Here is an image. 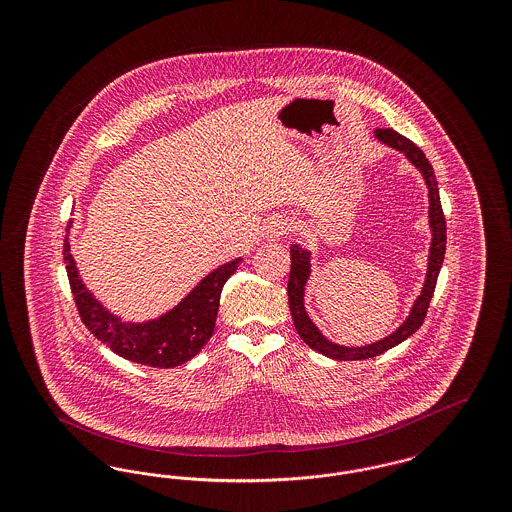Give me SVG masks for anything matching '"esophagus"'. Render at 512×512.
Returning <instances> with one entry per match:
<instances>
[{
  "label": "esophagus",
  "instance_id": "obj_1",
  "mask_svg": "<svg viewBox=\"0 0 512 512\" xmlns=\"http://www.w3.org/2000/svg\"><path fill=\"white\" fill-rule=\"evenodd\" d=\"M290 228H292V224L288 220L282 219V217H274L265 226V236H267L268 240H278L280 236L290 232Z\"/></svg>",
  "mask_w": 512,
  "mask_h": 512
}]
</instances>
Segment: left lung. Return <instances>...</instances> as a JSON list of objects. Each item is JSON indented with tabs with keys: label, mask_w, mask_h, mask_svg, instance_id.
<instances>
[{
	"label": "left lung",
	"mask_w": 512,
	"mask_h": 512,
	"mask_svg": "<svg viewBox=\"0 0 512 512\" xmlns=\"http://www.w3.org/2000/svg\"><path fill=\"white\" fill-rule=\"evenodd\" d=\"M374 136L382 144L401 151L424 176V182L428 186V201H430V207H428V219L430 220L428 222H430V230H432L428 270H426L424 288H422L420 295L416 297L409 317L393 334H390L384 340L374 341V343L363 345V347H345V345H338L334 341L326 340L322 336V332L315 326V322L307 315L303 297H305L307 280L311 276V253L297 244H292V247H290L292 268H290V280H288V301H290V311H292L295 330L301 336V340L305 341L311 349H315V351L330 357V359H336V361H361V359L378 357V355L386 353L391 347L399 345L401 341L407 340L409 336H413L426 318V311L430 307V299H432L434 290H436L439 268H441L443 257H445V240H447L445 232H447V228H445V217H443V209H441V201H439L438 180H436V174H434L430 161L426 159V155L422 153L420 147L414 146L409 138L401 136L399 132H395L391 128H378L374 132Z\"/></svg>",
	"instance_id": "obj_1"
}]
</instances>
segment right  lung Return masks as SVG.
<instances>
[{
  "label": "right lung",
  "mask_w": 512,
  "mask_h": 512,
  "mask_svg": "<svg viewBox=\"0 0 512 512\" xmlns=\"http://www.w3.org/2000/svg\"><path fill=\"white\" fill-rule=\"evenodd\" d=\"M71 226L73 220H69L67 230ZM63 247L74 303L86 328L113 353L132 363L153 368L184 365L211 340L222 286L244 261L238 257L209 272L169 313L147 322H122L121 318L111 315L90 290H86L71 255L69 238H65Z\"/></svg>",
  "instance_id": "obj_1"
}]
</instances>
